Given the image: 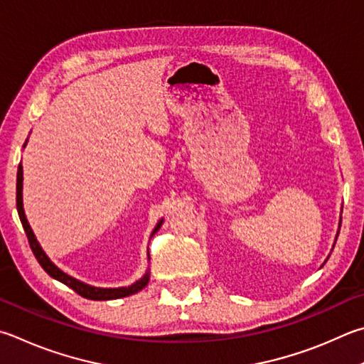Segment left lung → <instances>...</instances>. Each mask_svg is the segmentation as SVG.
<instances>
[{"mask_svg": "<svg viewBox=\"0 0 364 364\" xmlns=\"http://www.w3.org/2000/svg\"><path fill=\"white\" fill-rule=\"evenodd\" d=\"M339 228H341V223H339ZM339 235V234H338ZM338 235H336V239H338Z\"/></svg>", "mask_w": 364, "mask_h": 364, "instance_id": "obj_1", "label": "left lung"}]
</instances>
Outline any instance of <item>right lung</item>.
<instances>
[{"label":"right lung","instance_id":"1","mask_svg":"<svg viewBox=\"0 0 364 364\" xmlns=\"http://www.w3.org/2000/svg\"><path fill=\"white\" fill-rule=\"evenodd\" d=\"M28 141V140H26ZM26 141L23 144V148L26 146ZM22 189H23V167H22V162L18 165V170H17V211H18V218H21L22 221V226L25 229V234L28 237V242H30V247L33 255L38 259V262L41 264V267L48 272L52 279H55L58 282H62L63 285L70 287L73 291H76L77 294H81L85 299H92V301H109V299H119V297H125V296H130V294H135L143 289L144 287L148 285L149 282V270H146V274H144L140 280H136L135 283H132L129 287H119V288H98V287H92L87 285V283H84L81 280L75 279V277H71L68 274H65L62 269H58L54 262L49 259V256L46 255V251L43 250V247L39 245V242L36 240V235L33 232V229L30 226L28 220H26L25 216V210H23V197H22ZM164 220H159V223L156 224V228L153 230V237L157 230L161 229ZM148 259H149V253H148Z\"/></svg>","mask_w":364,"mask_h":364}]
</instances>
